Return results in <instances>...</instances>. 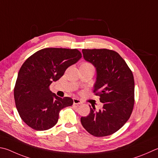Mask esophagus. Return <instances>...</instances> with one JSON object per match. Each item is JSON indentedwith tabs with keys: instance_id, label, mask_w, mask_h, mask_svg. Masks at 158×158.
<instances>
[{
	"instance_id": "obj_1",
	"label": "esophagus",
	"mask_w": 158,
	"mask_h": 158,
	"mask_svg": "<svg viewBox=\"0 0 158 158\" xmlns=\"http://www.w3.org/2000/svg\"><path fill=\"white\" fill-rule=\"evenodd\" d=\"M73 103H74V104L79 105V104H82V102L81 101V100H79V99L74 98L73 99Z\"/></svg>"
}]
</instances>
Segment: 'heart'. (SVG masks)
Returning <instances> with one entry per match:
<instances>
[{
	"label": "heart",
	"mask_w": 158,
	"mask_h": 158,
	"mask_svg": "<svg viewBox=\"0 0 158 158\" xmlns=\"http://www.w3.org/2000/svg\"><path fill=\"white\" fill-rule=\"evenodd\" d=\"M81 65H87V66H90V65H91L90 64H88V63H83V64Z\"/></svg>",
	"instance_id": "b5f03b06"
}]
</instances>
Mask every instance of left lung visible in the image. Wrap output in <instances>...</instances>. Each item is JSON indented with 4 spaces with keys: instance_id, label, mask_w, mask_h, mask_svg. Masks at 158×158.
<instances>
[{
    "instance_id": "8db88e82",
    "label": "left lung",
    "mask_w": 158,
    "mask_h": 158,
    "mask_svg": "<svg viewBox=\"0 0 158 158\" xmlns=\"http://www.w3.org/2000/svg\"><path fill=\"white\" fill-rule=\"evenodd\" d=\"M85 61L96 69L94 93L100 97L103 108H90L87 117H81L84 128L95 137L115 133L130 117L134 106L133 74L119 54L107 49H83Z\"/></svg>"
}]
</instances>
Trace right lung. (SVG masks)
I'll return each mask as SVG.
<instances>
[{
	"instance_id": "obj_1",
	"label": "right lung",
	"mask_w": 158,
	"mask_h": 158,
	"mask_svg": "<svg viewBox=\"0 0 158 158\" xmlns=\"http://www.w3.org/2000/svg\"><path fill=\"white\" fill-rule=\"evenodd\" d=\"M81 58L77 49L52 48L37 51L24 62L14 95L17 110L25 124L36 131L48 130L58 122L60 110L73 105V99L56 96L49 86Z\"/></svg>"
}]
</instances>
